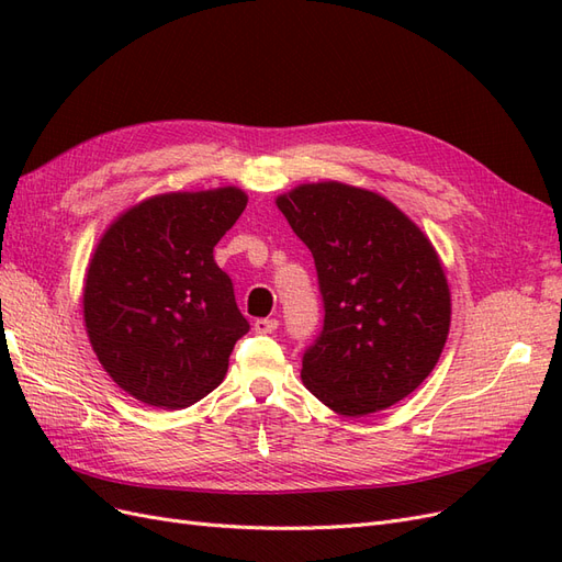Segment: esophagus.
<instances>
[{
    "label": "esophagus",
    "instance_id": "esophagus-1",
    "mask_svg": "<svg viewBox=\"0 0 562 562\" xmlns=\"http://www.w3.org/2000/svg\"><path fill=\"white\" fill-rule=\"evenodd\" d=\"M277 326H279L277 318H258L252 323V330L260 333V335H269V333L277 330Z\"/></svg>",
    "mask_w": 562,
    "mask_h": 562
}]
</instances>
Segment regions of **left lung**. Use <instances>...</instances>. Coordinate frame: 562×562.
<instances>
[{
    "label": "left lung",
    "instance_id": "1",
    "mask_svg": "<svg viewBox=\"0 0 562 562\" xmlns=\"http://www.w3.org/2000/svg\"><path fill=\"white\" fill-rule=\"evenodd\" d=\"M314 255L323 330L300 378L342 417L403 401L429 378L450 333V288L429 236L378 192L307 182L277 196Z\"/></svg>",
    "mask_w": 562,
    "mask_h": 562
}]
</instances>
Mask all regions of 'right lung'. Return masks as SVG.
I'll use <instances>...</instances> for the list:
<instances>
[{"label":"right lung","instance_id":"right-lung-1","mask_svg":"<svg viewBox=\"0 0 562 562\" xmlns=\"http://www.w3.org/2000/svg\"><path fill=\"white\" fill-rule=\"evenodd\" d=\"M246 203L239 187L166 192L100 236L83 279V323L100 366L140 403L178 411L225 380L250 326L213 248Z\"/></svg>","mask_w":562,"mask_h":562}]
</instances>
